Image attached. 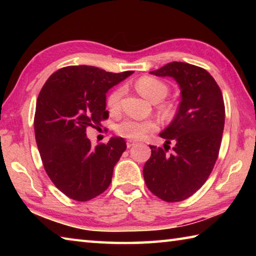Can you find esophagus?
<instances>
[{"label":"esophagus","mask_w":256,"mask_h":256,"mask_svg":"<svg viewBox=\"0 0 256 256\" xmlns=\"http://www.w3.org/2000/svg\"><path fill=\"white\" fill-rule=\"evenodd\" d=\"M134 144H136V141H133V140H128L126 141V146H128V148H131V146H133Z\"/></svg>","instance_id":"34e87169"}]
</instances>
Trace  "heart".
I'll return each instance as SVG.
<instances>
[{
  "label": "heart",
  "instance_id": "heart-1",
  "mask_svg": "<svg viewBox=\"0 0 256 256\" xmlns=\"http://www.w3.org/2000/svg\"><path fill=\"white\" fill-rule=\"evenodd\" d=\"M136 89L140 92L142 96L146 97L149 100L154 102H158L167 96L168 94V84L166 82L158 79V78L151 76H144L136 81ZM124 89L118 88L112 92L107 98V107L110 108L112 112H118L120 108V99L123 97ZM162 110L167 115H170L174 112V107L170 104H164ZM158 128V125L151 120H138L132 118H125L122 120L118 126L116 132L118 136L126 138H144L149 133L156 131Z\"/></svg>",
  "mask_w": 256,
  "mask_h": 256
}]
</instances>
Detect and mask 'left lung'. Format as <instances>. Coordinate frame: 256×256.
Wrapping results in <instances>:
<instances>
[{
	"mask_svg": "<svg viewBox=\"0 0 256 256\" xmlns=\"http://www.w3.org/2000/svg\"><path fill=\"white\" fill-rule=\"evenodd\" d=\"M150 73L175 79L180 102L174 120L159 134L166 140L164 148L150 146L144 182L156 196L180 202L193 196L214 170L224 126L222 94L209 72L188 63L172 62ZM170 142L176 146L167 154Z\"/></svg>",
	"mask_w": 256,
	"mask_h": 256,
	"instance_id": "obj_1",
	"label": "left lung"
}]
</instances>
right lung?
<instances>
[{
    "mask_svg": "<svg viewBox=\"0 0 256 256\" xmlns=\"http://www.w3.org/2000/svg\"><path fill=\"white\" fill-rule=\"evenodd\" d=\"M132 73L66 66L54 72L38 94L34 126L42 162L54 185L72 200H92L110 184L126 144L114 136L92 146L86 132L108 118L107 92Z\"/></svg>",
    "mask_w": 256,
    "mask_h": 256,
    "instance_id": "add662e5",
    "label": "right lung"
}]
</instances>
